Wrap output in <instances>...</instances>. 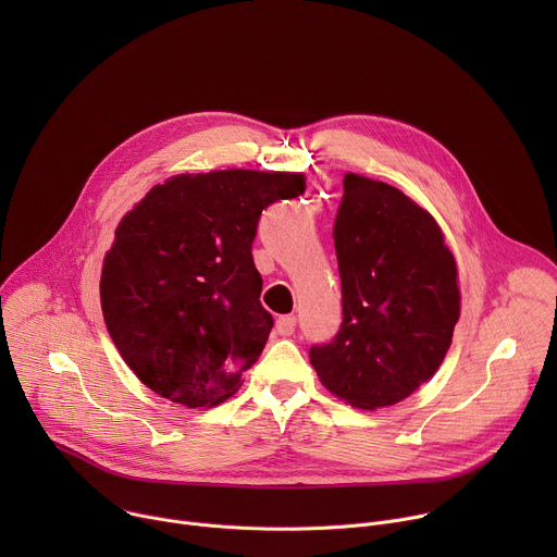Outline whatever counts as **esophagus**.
<instances>
[{
  "mask_svg": "<svg viewBox=\"0 0 557 557\" xmlns=\"http://www.w3.org/2000/svg\"><path fill=\"white\" fill-rule=\"evenodd\" d=\"M275 333L282 337H290L295 333V317L293 314H282L275 322Z\"/></svg>",
  "mask_w": 557,
  "mask_h": 557,
  "instance_id": "esophagus-1",
  "label": "esophagus"
}]
</instances>
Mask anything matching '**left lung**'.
<instances>
[{"label":"left lung","instance_id":"left-lung-1","mask_svg":"<svg viewBox=\"0 0 557 557\" xmlns=\"http://www.w3.org/2000/svg\"><path fill=\"white\" fill-rule=\"evenodd\" d=\"M342 326L310 348L324 387L359 410L399 404L441 368L460 317L454 253L430 211L348 172L335 220Z\"/></svg>","mask_w":557,"mask_h":557}]
</instances>
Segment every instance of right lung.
<instances>
[{
	"mask_svg": "<svg viewBox=\"0 0 557 557\" xmlns=\"http://www.w3.org/2000/svg\"><path fill=\"white\" fill-rule=\"evenodd\" d=\"M304 189L293 172L178 174L121 218L101 308L123 361L151 392L207 410L240 389L273 329L251 253L258 220Z\"/></svg>",
	"mask_w": 557,
	"mask_h": 557,
	"instance_id": "add662e5",
	"label": "right lung"
}]
</instances>
